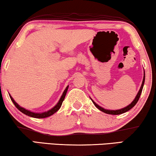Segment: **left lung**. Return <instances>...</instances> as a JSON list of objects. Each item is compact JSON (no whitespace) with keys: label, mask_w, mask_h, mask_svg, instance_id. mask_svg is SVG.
<instances>
[{"label":"left lung","mask_w":156,"mask_h":156,"mask_svg":"<svg viewBox=\"0 0 156 156\" xmlns=\"http://www.w3.org/2000/svg\"><path fill=\"white\" fill-rule=\"evenodd\" d=\"M144 82H145V71H144V78H143V82H142V83H141V88H140L139 91L138 92V94H137L136 96L135 97V98L134 99V101H132V103H130L129 105L126 106L125 108H122V109H119V110H106V109H104V108L101 107L100 105H98V104H96V103L94 102V101L92 100V99L91 98V100L92 101V102H93L94 104L95 105V106L98 108V109H99L101 110V111H102L103 112H105V113H107V114H110V115H119V114H122L124 113V112H127L130 109H132V108L134 107V106L136 104V103L138 102L139 99L140 98V96H141V94L142 92V89H143V87H144Z\"/></svg>","instance_id":"obj_1"}]
</instances>
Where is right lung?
I'll list each match as a JSON object with an SVG mask.
<instances>
[{
	"label": "right lung",
	"instance_id": "obj_1",
	"mask_svg": "<svg viewBox=\"0 0 156 156\" xmlns=\"http://www.w3.org/2000/svg\"><path fill=\"white\" fill-rule=\"evenodd\" d=\"M68 87L69 86H67L66 87V89H65L64 92L62 93V95L60 97L59 101H58L57 104H56L54 107L52 108V109L48 110L47 112H31L29 111L28 110H26L25 108L21 107V106H20L19 105L17 104V103L15 102L14 99L12 98V97L10 96V94H9V96H10V98L11 99V101H12V103H14V105H15V107H16L18 110H20V111H21L22 113L27 115H28L29 117H34V118H45V117H48L49 116L52 115H53L55 112H56L58 111V110L60 109V107H61L62 105V103L63 102V101H64L65 99V97L66 96V94H67V89H68Z\"/></svg>",
	"mask_w": 156,
	"mask_h": 156
}]
</instances>
